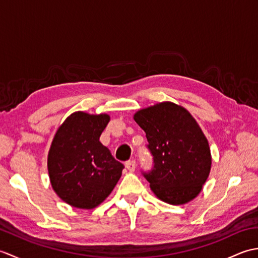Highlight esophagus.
I'll list each match as a JSON object with an SVG mask.
<instances>
[{"label":"esophagus","mask_w":258,"mask_h":258,"mask_svg":"<svg viewBox=\"0 0 258 258\" xmlns=\"http://www.w3.org/2000/svg\"><path fill=\"white\" fill-rule=\"evenodd\" d=\"M125 167L128 169V172H134L135 171V167H136V163L135 161H127L125 163Z\"/></svg>","instance_id":"34e87169"}]
</instances>
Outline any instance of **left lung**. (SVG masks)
<instances>
[{
  "mask_svg": "<svg viewBox=\"0 0 258 258\" xmlns=\"http://www.w3.org/2000/svg\"><path fill=\"white\" fill-rule=\"evenodd\" d=\"M146 133L154 166L144 172L158 199L172 205L188 203L200 194L211 172L208 141L183 106L162 102L134 114Z\"/></svg>",
  "mask_w": 258,
  "mask_h": 258,
  "instance_id": "obj_1",
  "label": "left lung"
}]
</instances>
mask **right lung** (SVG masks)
<instances>
[{
	"label": "right lung",
	"instance_id": "right-lung-1",
	"mask_svg": "<svg viewBox=\"0 0 258 258\" xmlns=\"http://www.w3.org/2000/svg\"><path fill=\"white\" fill-rule=\"evenodd\" d=\"M109 115L75 112L64 120L48 151L47 169L54 191L69 205L92 210L105 201L122 175L100 136Z\"/></svg>",
	"mask_w": 258,
	"mask_h": 258
}]
</instances>
